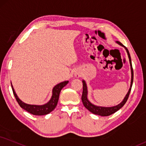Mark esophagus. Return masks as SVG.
<instances>
[{
	"instance_id": "esophagus-1",
	"label": "esophagus",
	"mask_w": 146,
	"mask_h": 146,
	"mask_svg": "<svg viewBox=\"0 0 146 146\" xmlns=\"http://www.w3.org/2000/svg\"><path fill=\"white\" fill-rule=\"evenodd\" d=\"M78 76H78H79V75H78V76Z\"/></svg>"
}]
</instances>
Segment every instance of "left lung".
I'll use <instances>...</instances> for the list:
<instances>
[{"label": "left lung", "mask_w": 146, "mask_h": 146, "mask_svg": "<svg viewBox=\"0 0 146 146\" xmlns=\"http://www.w3.org/2000/svg\"><path fill=\"white\" fill-rule=\"evenodd\" d=\"M118 44H119L120 45L124 46L125 48L126 51L127 52V54H128L129 56V62H130V65H131V87L129 89L128 93H127V95L125 96V98H124V100L123 102H121L120 104L117 105L116 106H113V107H100V106H96L95 105H93L87 99V84H86L84 80L82 81V85H83V90H82V104L84 107L87 108L88 110L92 112L93 114H97V115H100V116H110V115L114 114V113L116 112L121 108L123 106L125 105L126 102H127V100H128L129 94L131 93V87H132V84H133V67H132V63H131V56L130 54H129V52L127 49V47H125V46L122 44L121 42H118L117 41L116 42Z\"/></svg>", "instance_id": "obj_1"}]
</instances>
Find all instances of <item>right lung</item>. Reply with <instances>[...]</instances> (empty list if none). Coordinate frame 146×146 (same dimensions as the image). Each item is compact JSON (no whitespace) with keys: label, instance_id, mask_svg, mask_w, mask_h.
Segmentation results:
<instances>
[{"label":"right lung","instance_id":"add662e5","mask_svg":"<svg viewBox=\"0 0 146 146\" xmlns=\"http://www.w3.org/2000/svg\"><path fill=\"white\" fill-rule=\"evenodd\" d=\"M68 83V81H64L61 82L58 84H57L53 89V95H52L51 99L50 100L49 102L47 104H44L42 106H36V105H29V104H27L23 103V102L19 100L18 98L17 95H16V93L14 91L13 88L12 87L13 89V93L14 96L17 100L18 104L20 106L21 108L24 109L25 110L30 113V114L33 115H36V116H41V115H46L48 114V113H50L51 111L53 110L56 107L57 102L59 100V93L61 92V90L62 89V88H64L65 86Z\"/></svg>","mask_w":146,"mask_h":146}]
</instances>
